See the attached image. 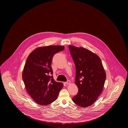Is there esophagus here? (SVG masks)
I'll return each instance as SVG.
<instances>
[{
	"instance_id": "esophagus-1",
	"label": "esophagus",
	"mask_w": 128,
	"mask_h": 128,
	"mask_svg": "<svg viewBox=\"0 0 128 128\" xmlns=\"http://www.w3.org/2000/svg\"><path fill=\"white\" fill-rule=\"evenodd\" d=\"M65 84H66L67 85H68V84H70V81L69 80H68L67 82H65Z\"/></svg>"
}]
</instances>
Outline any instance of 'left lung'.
<instances>
[{
    "label": "left lung",
    "mask_w": 128,
    "mask_h": 128,
    "mask_svg": "<svg viewBox=\"0 0 128 128\" xmlns=\"http://www.w3.org/2000/svg\"><path fill=\"white\" fill-rule=\"evenodd\" d=\"M68 47L76 68L75 84L79 90L72 100L80 106L86 108L94 103L102 93L106 73L96 54L82 47Z\"/></svg>",
    "instance_id": "left-lung-1"
}]
</instances>
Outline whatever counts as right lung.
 I'll return each instance as SVG.
<instances>
[{
    "mask_svg": "<svg viewBox=\"0 0 128 128\" xmlns=\"http://www.w3.org/2000/svg\"><path fill=\"white\" fill-rule=\"evenodd\" d=\"M64 48L60 46L38 47L27 58L22 77L26 91L38 104L46 106L55 101L63 86L49 75L53 74L51 65L53 56Z\"/></svg>",
    "mask_w": 128,
    "mask_h": 128,
    "instance_id": "add662e5",
    "label": "right lung"
}]
</instances>
